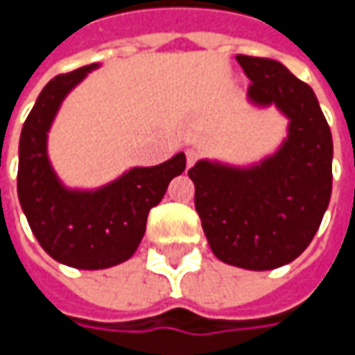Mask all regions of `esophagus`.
I'll return each instance as SVG.
<instances>
[{
  "label": "esophagus",
  "mask_w": 355,
  "mask_h": 355,
  "mask_svg": "<svg viewBox=\"0 0 355 355\" xmlns=\"http://www.w3.org/2000/svg\"><path fill=\"white\" fill-rule=\"evenodd\" d=\"M185 157H187V168H191V166L198 162V157H199L198 150H193V148H191V150H187V152H185Z\"/></svg>",
  "instance_id": "34e87169"
}]
</instances>
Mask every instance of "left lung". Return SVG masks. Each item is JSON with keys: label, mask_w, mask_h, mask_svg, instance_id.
Instances as JSON below:
<instances>
[{"label": "left lung", "mask_w": 355, "mask_h": 355, "mask_svg": "<svg viewBox=\"0 0 355 355\" xmlns=\"http://www.w3.org/2000/svg\"><path fill=\"white\" fill-rule=\"evenodd\" d=\"M249 101L288 116V138L252 168L201 159L187 175L213 254L227 265L270 270L314 239L332 196V132L314 90L279 61L237 55Z\"/></svg>", "instance_id": "8db88e82"}]
</instances>
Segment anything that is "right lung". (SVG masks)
<instances>
[{
  "label": "right lung",
  "instance_id": "1",
  "mask_svg": "<svg viewBox=\"0 0 355 355\" xmlns=\"http://www.w3.org/2000/svg\"><path fill=\"white\" fill-rule=\"evenodd\" d=\"M96 64L55 76L41 90L19 138L17 196L39 245L62 265L98 270L136 252L152 207L185 170V154L152 168H132L96 191H71L47 157V132L62 98Z\"/></svg>",
  "mask_w": 355,
  "mask_h": 355
}]
</instances>
